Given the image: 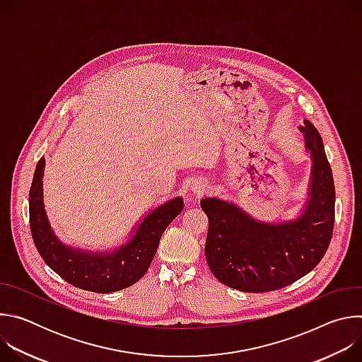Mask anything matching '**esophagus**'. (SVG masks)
I'll return each mask as SVG.
<instances>
[{"mask_svg": "<svg viewBox=\"0 0 362 362\" xmlns=\"http://www.w3.org/2000/svg\"><path fill=\"white\" fill-rule=\"evenodd\" d=\"M190 190H192L193 194H202V193H204L206 190H208V183H206L204 180H202V179H196V180L192 182Z\"/></svg>", "mask_w": 362, "mask_h": 362, "instance_id": "34e87169", "label": "esophagus"}]
</instances>
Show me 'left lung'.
Returning a JSON list of instances; mask_svg holds the SVG:
<instances>
[{
  "mask_svg": "<svg viewBox=\"0 0 362 362\" xmlns=\"http://www.w3.org/2000/svg\"><path fill=\"white\" fill-rule=\"evenodd\" d=\"M299 132L313 163L306 200L292 219L267 222L225 199L200 200L209 219L206 262L226 286L255 293L281 289L311 272L328 249L335 214L332 170L315 126L303 120Z\"/></svg>",
  "mask_w": 362,
  "mask_h": 362,
  "instance_id": "obj_1",
  "label": "left lung"
}]
</instances>
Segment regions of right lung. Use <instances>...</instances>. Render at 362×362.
<instances>
[{"label":"right lung","mask_w":362,"mask_h":362,"mask_svg":"<svg viewBox=\"0 0 362 362\" xmlns=\"http://www.w3.org/2000/svg\"><path fill=\"white\" fill-rule=\"evenodd\" d=\"M44 168L45 159L41 158L28 199L31 235L44 262L73 286L97 293L116 292L141 279L165 229L183 211V197L176 196L148 209L123 243L105 250L80 249L60 240L51 229L42 199Z\"/></svg>","instance_id":"obj_1"}]
</instances>
